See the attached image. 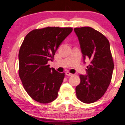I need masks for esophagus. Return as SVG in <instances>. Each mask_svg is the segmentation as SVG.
<instances>
[{"label":"esophagus","mask_w":125,"mask_h":125,"mask_svg":"<svg viewBox=\"0 0 125 125\" xmlns=\"http://www.w3.org/2000/svg\"><path fill=\"white\" fill-rule=\"evenodd\" d=\"M65 74H66V75H68V76H72V75H73V74H71V73H70V72H68V71L66 72V73H65Z\"/></svg>","instance_id":"34e87169"}]
</instances>
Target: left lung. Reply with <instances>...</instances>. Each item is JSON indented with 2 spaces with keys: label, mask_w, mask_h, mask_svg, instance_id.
I'll return each mask as SVG.
<instances>
[{
  "label": "left lung",
  "mask_w": 125,
  "mask_h": 125,
  "mask_svg": "<svg viewBox=\"0 0 125 125\" xmlns=\"http://www.w3.org/2000/svg\"><path fill=\"white\" fill-rule=\"evenodd\" d=\"M79 39L83 59L88 58L87 74L80 75V83L76 86L77 97L85 103L97 101L106 91L114 65L109 40L101 32L89 26L74 29Z\"/></svg>",
  "instance_id": "8db88e82"
}]
</instances>
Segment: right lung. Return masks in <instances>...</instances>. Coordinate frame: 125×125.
Segmentation results:
<instances>
[{
	"mask_svg": "<svg viewBox=\"0 0 125 125\" xmlns=\"http://www.w3.org/2000/svg\"><path fill=\"white\" fill-rule=\"evenodd\" d=\"M72 28L46 27L30 31L19 52V75L26 93L40 103L54 101L65 73L50 68L59 45L72 32Z\"/></svg>",
	"mask_w": 125,
	"mask_h": 125,
	"instance_id": "1",
	"label": "right lung"
}]
</instances>
